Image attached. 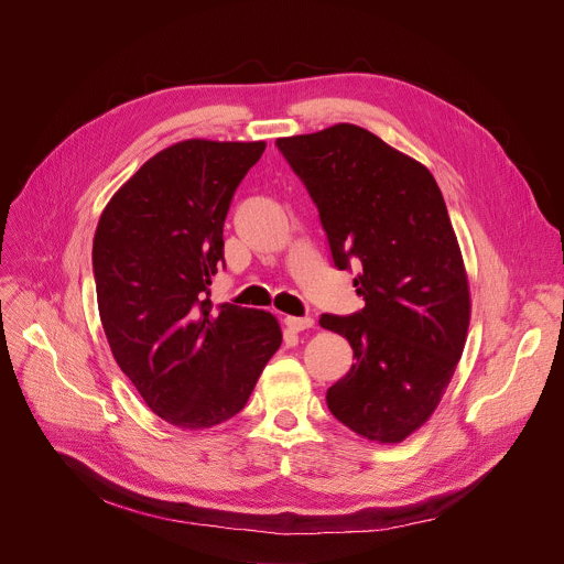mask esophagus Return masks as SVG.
Wrapping results in <instances>:
<instances>
[{"label": "esophagus", "instance_id": "1", "mask_svg": "<svg viewBox=\"0 0 564 564\" xmlns=\"http://www.w3.org/2000/svg\"><path fill=\"white\" fill-rule=\"evenodd\" d=\"M283 324H285L290 330L299 333V330L311 328L315 322H313V317H292V315H288V317L283 319Z\"/></svg>", "mask_w": 564, "mask_h": 564}]
</instances>
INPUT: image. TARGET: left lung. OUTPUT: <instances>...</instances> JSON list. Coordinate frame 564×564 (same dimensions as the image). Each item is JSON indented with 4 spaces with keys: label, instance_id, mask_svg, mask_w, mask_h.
I'll list each match as a JSON object with an SVG mask.
<instances>
[{
    "label": "left lung",
    "instance_id": "1",
    "mask_svg": "<svg viewBox=\"0 0 564 564\" xmlns=\"http://www.w3.org/2000/svg\"><path fill=\"white\" fill-rule=\"evenodd\" d=\"M319 210L337 270L365 308L322 315L356 362L326 392L337 422L373 442H401L437 408L463 356L469 285L433 174L356 124L276 140Z\"/></svg>",
    "mask_w": 564,
    "mask_h": 564
}]
</instances>
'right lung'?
Masks as SVG:
<instances>
[{
    "label": "right lung",
    "instance_id": "obj_1",
    "mask_svg": "<svg viewBox=\"0 0 564 564\" xmlns=\"http://www.w3.org/2000/svg\"><path fill=\"white\" fill-rule=\"evenodd\" d=\"M265 142L183 140L149 159L104 208L93 272L104 333L152 412L210 429L245 408L281 347L272 313L219 304L224 219Z\"/></svg>",
    "mask_w": 564,
    "mask_h": 564
}]
</instances>
